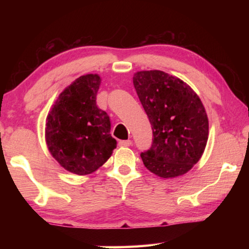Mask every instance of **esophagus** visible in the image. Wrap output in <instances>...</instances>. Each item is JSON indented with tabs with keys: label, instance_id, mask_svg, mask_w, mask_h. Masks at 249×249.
<instances>
[{
	"label": "esophagus",
	"instance_id": "34e87169",
	"mask_svg": "<svg viewBox=\"0 0 249 249\" xmlns=\"http://www.w3.org/2000/svg\"><path fill=\"white\" fill-rule=\"evenodd\" d=\"M119 145L121 147H128V146L132 145V141H129V140H127V141H120L119 142Z\"/></svg>",
	"mask_w": 249,
	"mask_h": 249
}]
</instances>
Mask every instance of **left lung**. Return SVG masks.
I'll return each mask as SVG.
<instances>
[{
    "label": "left lung",
    "mask_w": 249,
    "mask_h": 249,
    "mask_svg": "<svg viewBox=\"0 0 249 249\" xmlns=\"http://www.w3.org/2000/svg\"><path fill=\"white\" fill-rule=\"evenodd\" d=\"M133 83L153 128V145L141 154L145 167L161 178L187 174L209 137L200 98L182 80L160 70L138 71Z\"/></svg>",
    "instance_id": "8db88e82"
}]
</instances>
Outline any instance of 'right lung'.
Returning <instances> with one entry per match:
<instances>
[{
	"instance_id": "add662e5",
	"label": "right lung",
	"mask_w": 249,
	"mask_h": 249,
	"mask_svg": "<svg viewBox=\"0 0 249 249\" xmlns=\"http://www.w3.org/2000/svg\"><path fill=\"white\" fill-rule=\"evenodd\" d=\"M99 74H86L66 88L53 105L45 137L53 157L74 175L94 172L111 157L116 141L107 112L96 107Z\"/></svg>"
}]
</instances>
